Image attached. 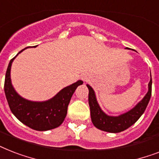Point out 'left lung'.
Listing matches in <instances>:
<instances>
[{
	"label": "left lung",
	"mask_w": 159,
	"mask_h": 159,
	"mask_svg": "<svg viewBox=\"0 0 159 159\" xmlns=\"http://www.w3.org/2000/svg\"><path fill=\"white\" fill-rule=\"evenodd\" d=\"M89 90L88 103L91 111V118L93 125L101 130L110 133H119L125 130L138 120L145 111L152 94V77L148 83V91L142 101L139 102L130 111L119 116H107L103 112L96 98L94 90L89 85H87Z\"/></svg>",
	"instance_id": "left-lung-1"
}]
</instances>
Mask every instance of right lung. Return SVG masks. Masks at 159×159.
<instances>
[{
  "instance_id": "right-lung-1",
  "label": "right lung",
  "mask_w": 159,
  "mask_h": 159,
  "mask_svg": "<svg viewBox=\"0 0 159 159\" xmlns=\"http://www.w3.org/2000/svg\"><path fill=\"white\" fill-rule=\"evenodd\" d=\"M25 48L19 52L18 54ZM16 57L9 62L4 84L5 94L11 112L24 125L35 130H49L61 125L67 116V106L72 96L77 87L82 85L83 82L79 80L64 87L48 101L31 102L21 97L11 84V64Z\"/></svg>"
}]
</instances>
